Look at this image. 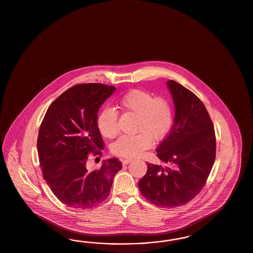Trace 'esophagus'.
<instances>
[{
    "label": "esophagus",
    "mask_w": 253,
    "mask_h": 253,
    "mask_svg": "<svg viewBox=\"0 0 253 253\" xmlns=\"http://www.w3.org/2000/svg\"><path fill=\"white\" fill-rule=\"evenodd\" d=\"M132 160L131 159H124V160H122V164L123 165H128L129 163H131Z\"/></svg>",
    "instance_id": "obj_1"
}]
</instances>
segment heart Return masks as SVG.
<instances>
[{"label":"heart","instance_id":"b5f03b06","mask_svg":"<svg viewBox=\"0 0 253 253\" xmlns=\"http://www.w3.org/2000/svg\"><path fill=\"white\" fill-rule=\"evenodd\" d=\"M124 111L137 116L135 130L131 135H122L112 146L118 156L134 158L152 147V139L160 141L170 131L173 125V108L165 98H155L148 91L133 89L119 101ZM98 129L104 137L113 138L119 133V113L110 107L103 108L97 119Z\"/></svg>","mask_w":253,"mask_h":253}]
</instances>
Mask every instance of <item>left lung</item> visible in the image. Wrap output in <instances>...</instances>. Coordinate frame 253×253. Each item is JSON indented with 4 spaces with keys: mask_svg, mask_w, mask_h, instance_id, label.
<instances>
[{
    "mask_svg": "<svg viewBox=\"0 0 253 253\" xmlns=\"http://www.w3.org/2000/svg\"><path fill=\"white\" fill-rule=\"evenodd\" d=\"M167 84L175 117L171 130L156 152L169 167L148 163L138 187L149 202L172 208L190 202L205 185L215 159V135L202 101L177 82L169 80Z\"/></svg>",
    "mask_w": 253,
    "mask_h": 253,
    "instance_id": "left-lung-1",
    "label": "left lung"
}]
</instances>
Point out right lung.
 Listing matches in <instances>:
<instances>
[{"label":"right lung","instance_id":"1","mask_svg":"<svg viewBox=\"0 0 253 253\" xmlns=\"http://www.w3.org/2000/svg\"><path fill=\"white\" fill-rule=\"evenodd\" d=\"M115 90L102 84H76L51 103L41 122L38 152L43 179L71 208L91 209L106 200L122 169L117 158L103 160L100 169H86L88 154H101L104 148L98 112Z\"/></svg>","mask_w":253,"mask_h":253}]
</instances>
